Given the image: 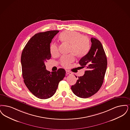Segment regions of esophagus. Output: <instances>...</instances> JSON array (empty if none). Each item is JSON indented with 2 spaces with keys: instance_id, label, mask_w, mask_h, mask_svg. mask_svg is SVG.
I'll list each match as a JSON object with an SVG mask.
<instances>
[{
  "instance_id": "1",
  "label": "esophagus",
  "mask_w": 130,
  "mask_h": 130,
  "mask_svg": "<svg viewBox=\"0 0 130 130\" xmlns=\"http://www.w3.org/2000/svg\"><path fill=\"white\" fill-rule=\"evenodd\" d=\"M66 74H67V75H71L72 73H71V72L68 71V70H66Z\"/></svg>"
}]
</instances>
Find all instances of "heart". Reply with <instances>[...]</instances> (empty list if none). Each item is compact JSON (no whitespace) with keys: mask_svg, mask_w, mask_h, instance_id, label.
I'll return each instance as SVG.
<instances>
[{"mask_svg":"<svg viewBox=\"0 0 130 130\" xmlns=\"http://www.w3.org/2000/svg\"><path fill=\"white\" fill-rule=\"evenodd\" d=\"M59 39L64 43L69 45L68 52L72 53L67 56L62 57L61 63L63 67L68 68L74 60V55L77 58L85 56L90 50V41L85 36L75 31L66 30L59 35ZM51 55L56 56L58 54V45L56 43H51L50 47Z\"/></svg>","mask_w":130,"mask_h":130,"instance_id":"1","label":"heart"}]
</instances>
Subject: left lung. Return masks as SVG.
Wrapping results in <instances>:
<instances>
[{
  "instance_id": "1",
  "label": "left lung",
  "mask_w": 130,
  "mask_h": 130,
  "mask_svg": "<svg viewBox=\"0 0 130 130\" xmlns=\"http://www.w3.org/2000/svg\"><path fill=\"white\" fill-rule=\"evenodd\" d=\"M91 41L90 51L79 61L80 68L86 69L85 74L79 77L75 85L71 87L76 96L84 99L94 95L100 90L107 65V58L101 42L94 37L91 38Z\"/></svg>"
}]
</instances>
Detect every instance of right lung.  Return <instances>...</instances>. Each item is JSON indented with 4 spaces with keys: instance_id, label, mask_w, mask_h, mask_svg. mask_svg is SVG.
<instances>
[{
    "instance_id": "right-lung-1",
    "label": "right lung",
    "mask_w": 130,
    "mask_h": 130,
    "mask_svg": "<svg viewBox=\"0 0 130 130\" xmlns=\"http://www.w3.org/2000/svg\"><path fill=\"white\" fill-rule=\"evenodd\" d=\"M59 30H50L35 34L22 52L21 62L24 82L29 91L40 99H47L56 92L59 82L66 75L60 68L51 72L45 62L51 58L50 44Z\"/></svg>"
}]
</instances>
